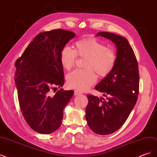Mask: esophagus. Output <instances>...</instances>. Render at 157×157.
<instances>
[{"label":"esophagus","instance_id":"34e87169","mask_svg":"<svg viewBox=\"0 0 157 157\" xmlns=\"http://www.w3.org/2000/svg\"><path fill=\"white\" fill-rule=\"evenodd\" d=\"M82 94V92L78 91V90H75V92H74L75 96H78V95H80V94Z\"/></svg>","mask_w":157,"mask_h":157}]
</instances>
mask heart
Returning <instances> with one entry per match:
<instances>
[{
    "mask_svg": "<svg viewBox=\"0 0 157 157\" xmlns=\"http://www.w3.org/2000/svg\"><path fill=\"white\" fill-rule=\"evenodd\" d=\"M77 56L86 58L84 69H77L67 76L68 85L72 88L85 90L96 82L97 77H104L115 67L116 55L113 50L93 39H84L75 43V49L65 46L60 52V62L66 70H71L75 65Z\"/></svg>",
    "mask_w": 157,
    "mask_h": 157,
    "instance_id": "heart-1",
    "label": "heart"
}]
</instances>
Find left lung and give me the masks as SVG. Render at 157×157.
Instances as JSON below:
<instances>
[{"instance_id":"1","label":"left lung","mask_w":157,"mask_h":157,"mask_svg":"<svg viewBox=\"0 0 157 157\" xmlns=\"http://www.w3.org/2000/svg\"><path fill=\"white\" fill-rule=\"evenodd\" d=\"M98 35L115 44L116 62L111 72L95 87L105 99L87 95L86 119L96 134L108 135L124 124L134 107L139 94L140 75L136 57L126 38L109 32H99Z\"/></svg>"}]
</instances>
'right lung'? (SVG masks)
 Segmentation results:
<instances>
[{
  "instance_id": "obj_1",
  "label": "right lung",
  "mask_w": 157,
  "mask_h": 157,
  "mask_svg": "<svg viewBox=\"0 0 157 157\" xmlns=\"http://www.w3.org/2000/svg\"><path fill=\"white\" fill-rule=\"evenodd\" d=\"M75 36L73 32L61 29L40 33L16 61L21 111L27 124L40 134L58 129L63 109L73 96V90H56L65 82L61 50ZM53 90L55 94L52 95Z\"/></svg>"
}]
</instances>
